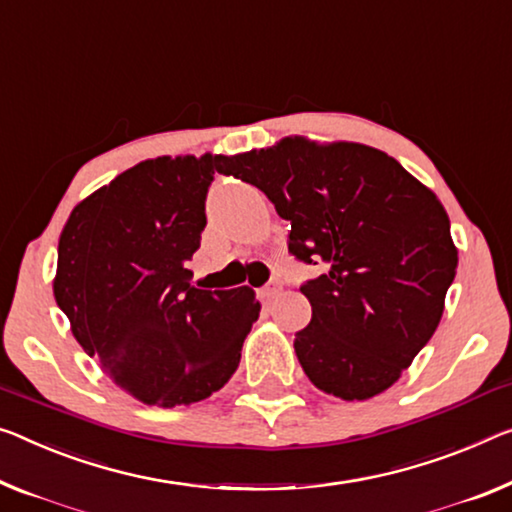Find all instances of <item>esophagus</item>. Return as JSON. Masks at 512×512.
Instances as JSON below:
<instances>
[{"instance_id": "obj_1", "label": "esophagus", "mask_w": 512, "mask_h": 512, "mask_svg": "<svg viewBox=\"0 0 512 512\" xmlns=\"http://www.w3.org/2000/svg\"><path fill=\"white\" fill-rule=\"evenodd\" d=\"M279 290H281V279H279V277H272V279L267 281L265 286L261 288V295L265 297V300H272L274 295H279Z\"/></svg>"}]
</instances>
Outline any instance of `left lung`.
Listing matches in <instances>:
<instances>
[{
	"mask_svg": "<svg viewBox=\"0 0 512 512\" xmlns=\"http://www.w3.org/2000/svg\"><path fill=\"white\" fill-rule=\"evenodd\" d=\"M290 222L288 254L318 265L300 290L311 322L295 334L309 380L343 400L389 389L442 320L458 251L437 196L364 144L277 146L224 157Z\"/></svg>",
	"mask_w": 512,
	"mask_h": 512,
	"instance_id": "left-lung-1",
	"label": "left lung"
}]
</instances>
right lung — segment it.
<instances>
[{
    "label": "right lung",
    "instance_id": "right-lung-1",
    "mask_svg": "<svg viewBox=\"0 0 512 512\" xmlns=\"http://www.w3.org/2000/svg\"><path fill=\"white\" fill-rule=\"evenodd\" d=\"M222 160L139 162L70 212L59 238V309L86 355L146 405L222 389L261 311L249 286L201 290L187 270Z\"/></svg>",
    "mask_w": 512,
    "mask_h": 512
}]
</instances>
